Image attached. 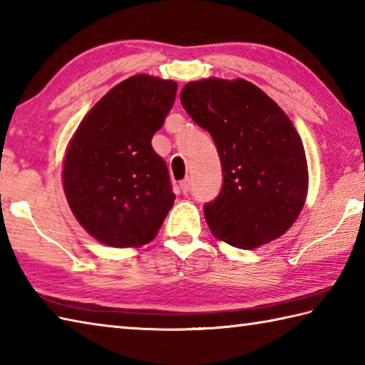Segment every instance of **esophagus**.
Listing matches in <instances>:
<instances>
[{
    "mask_svg": "<svg viewBox=\"0 0 365 365\" xmlns=\"http://www.w3.org/2000/svg\"><path fill=\"white\" fill-rule=\"evenodd\" d=\"M190 178H185V180L180 182V191L183 192V195H188L190 192Z\"/></svg>",
    "mask_w": 365,
    "mask_h": 365,
    "instance_id": "obj_1",
    "label": "esophagus"
}]
</instances>
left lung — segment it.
<instances>
[{"label":"left lung","instance_id":"obj_1","mask_svg":"<svg viewBox=\"0 0 365 365\" xmlns=\"http://www.w3.org/2000/svg\"><path fill=\"white\" fill-rule=\"evenodd\" d=\"M180 101L210 133L223 168V187L204 215L212 234L252 250L287 232L309 191L302 139L287 113L244 78L188 82Z\"/></svg>","mask_w":365,"mask_h":365}]
</instances>
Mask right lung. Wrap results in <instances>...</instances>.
Wrapping results in <instances>:
<instances>
[{"mask_svg": "<svg viewBox=\"0 0 365 365\" xmlns=\"http://www.w3.org/2000/svg\"><path fill=\"white\" fill-rule=\"evenodd\" d=\"M175 93L174 81L135 74L107 91L69 140L64 195L83 230L107 247L152 242L174 205L166 163L152 138Z\"/></svg>", "mask_w": 365, "mask_h": 365, "instance_id": "obj_1", "label": "right lung"}]
</instances>
